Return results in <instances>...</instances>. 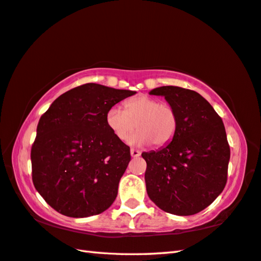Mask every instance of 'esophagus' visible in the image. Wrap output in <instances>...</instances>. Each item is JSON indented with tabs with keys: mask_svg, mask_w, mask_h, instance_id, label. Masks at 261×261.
<instances>
[{
	"mask_svg": "<svg viewBox=\"0 0 261 261\" xmlns=\"http://www.w3.org/2000/svg\"><path fill=\"white\" fill-rule=\"evenodd\" d=\"M130 153H131L132 158H138V156H140V154H141L138 149H135V148H131Z\"/></svg>",
	"mask_w": 261,
	"mask_h": 261,
	"instance_id": "34e87169",
	"label": "esophagus"
}]
</instances>
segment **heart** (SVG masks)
Segmentation results:
<instances>
[{
	"label": "heart",
	"instance_id": "heart-1",
	"mask_svg": "<svg viewBox=\"0 0 261 261\" xmlns=\"http://www.w3.org/2000/svg\"><path fill=\"white\" fill-rule=\"evenodd\" d=\"M106 123L118 140H127L137 125L138 131L130 138V144L153 143L156 147H163L173 139L178 121L171 105L140 94L125 102V110L120 106L111 107Z\"/></svg>",
	"mask_w": 261,
	"mask_h": 261
}]
</instances>
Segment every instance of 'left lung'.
<instances>
[{
  "mask_svg": "<svg viewBox=\"0 0 261 261\" xmlns=\"http://www.w3.org/2000/svg\"><path fill=\"white\" fill-rule=\"evenodd\" d=\"M163 96L177 114V131L162 149L141 156L147 194L160 209L177 216L204 210L224 191L230 149L221 117L200 93L180 87L149 92Z\"/></svg>",
  "mask_w": 261,
  "mask_h": 261,
  "instance_id": "8db88e82",
  "label": "left lung"
}]
</instances>
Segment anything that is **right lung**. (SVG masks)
<instances>
[{
  "label": "right lung",
  "mask_w": 261,
  "mask_h": 261,
  "mask_svg": "<svg viewBox=\"0 0 261 261\" xmlns=\"http://www.w3.org/2000/svg\"><path fill=\"white\" fill-rule=\"evenodd\" d=\"M136 91L87 83L51 103L32 145V179L56 211L84 218L103 212L117 196L130 147L106 123L107 112Z\"/></svg>",
  "instance_id": "obj_1"
}]
</instances>
